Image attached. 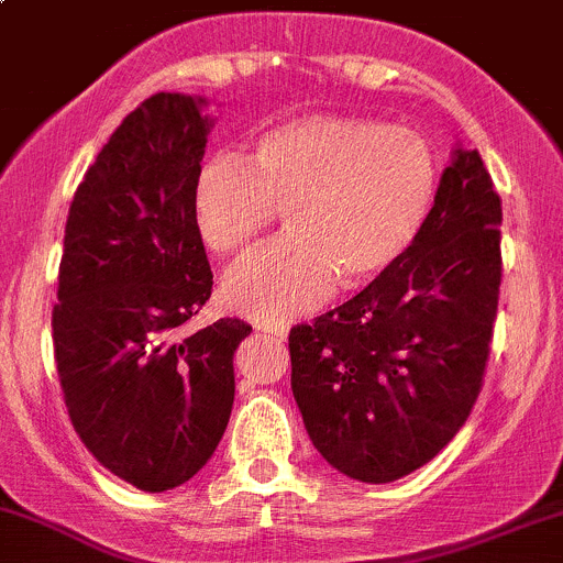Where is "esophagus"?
<instances>
[{
  "instance_id": "34e87169",
  "label": "esophagus",
  "mask_w": 563,
  "mask_h": 563,
  "mask_svg": "<svg viewBox=\"0 0 563 563\" xmlns=\"http://www.w3.org/2000/svg\"><path fill=\"white\" fill-rule=\"evenodd\" d=\"M262 331L272 333V336H277V339L288 336V325H283V323H262Z\"/></svg>"
}]
</instances>
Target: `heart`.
<instances>
[{
	"mask_svg": "<svg viewBox=\"0 0 563 563\" xmlns=\"http://www.w3.org/2000/svg\"><path fill=\"white\" fill-rule=\"evenodd\" d=\"M438 165L428 141L361 117H301L269 128L251 159L221 152L200 168L195 221L213 253H238L286 208L288 234L224 277L230 307L264 323L310 312L385 275L428 221Z\"/></svg>",
	"mask_w": 563,
	"mask_h": 563,
	"instance_id": "obj_1",
	"label": "heart"
}]
</instances>
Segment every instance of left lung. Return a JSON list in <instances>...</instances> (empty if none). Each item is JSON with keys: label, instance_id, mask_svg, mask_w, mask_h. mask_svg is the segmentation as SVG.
<instances>
[{"label": "left lung", "instance_id": "obj_1", "mask_svg": "<svg viewBox=\"0 0 563 563\" xmlns=\"http://www.w3.org/2000/svg\"><path fill=\"white\" fill-rule=\"evenodd\" d=\"M503 202L478 152H454L413 245L361 294L294 325L291 390L339 473L390 484L471 417L497 320Z\"/></svg>", "mask_w": 563, "mask_h": 563}]
</instances>
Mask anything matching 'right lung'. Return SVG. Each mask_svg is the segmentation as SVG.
I'll return each mask as SVG.
<instances>
[{"label":"right lung","mask_w":563,"mask_h":563,"mask_svg":"<svg viewBox=\"0 0 563 563\" xmlns=\"http://www.w3.org/2000/svg\"><path fill=\"white\" fill-rule=\"evenodd\" d=\"M202 98L157 92L122 120L74 191L53 307L60 390L85 449L141 492L211 460L251 325L187 333L213 272L195 221L211 122Z\"/></svg>","instance_id":"right-lung-1"}]
</instances>
